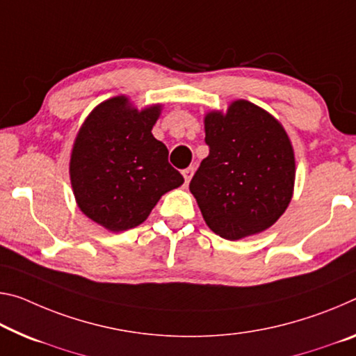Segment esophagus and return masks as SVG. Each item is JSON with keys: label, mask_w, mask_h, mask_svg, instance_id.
I'll return each instance as SVG.
<instances>
[{"label": "esophagus", "mask_w": 356, "mask_h": 356, "mask_svg": "<svg viewBox=\"0 0 356 356\" xmlns=\"http://www.w3.org/2000/svg\"><path fill=\"white\" fill-rule=\"evenodd\" d=\"M182 174H184L185 184H188L190 180H191V177H193V174H195V168H193V166H190V168H187V169H184Z\"/></svg>", "instance_id": "34e87169"}]
</instances>
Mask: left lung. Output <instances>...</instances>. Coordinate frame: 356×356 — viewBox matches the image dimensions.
<instances>
[{"label": "left lung", "mask_w": 356, "mask_h": 356, "mask_svg": "<svg viewBox=\"0 0 356 356\" xmlns=\"http://www.w3.org/2000/svg\"><path fill=\"white\" fill-rule=\"evenodd\" d=\"M209 155L190 182L207 227L238 241L261 233L289 207L295 154L289 134L261 107L238 99L204 117Z\"/></svg>", "instance_id": "obj_1"}]
</instances>
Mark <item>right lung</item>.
I'll list each match as a JSON object with an SVG mask.
<instances>
[{"label": "right lung", "instance_id": "obj_1", "mask_svg": "<svg viewBox=\"0 0 356 356\" xmlns=\"http://www.w3.org/2000/svg\"><path fill=\"white\" fill-rule=\"evenodd\" d=\"M161 106L134 109L127 97L95 107L72 147L70 176L77 206L101 227L118 233L138 227L158 200L184 184L152 128Z\"/></svg>", "mask_w": 356, "mask_h": 356}]
</instances>
